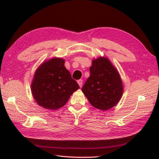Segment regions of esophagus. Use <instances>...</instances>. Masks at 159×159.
Returning <instances> with one entry per match:
<instances>
[{
  "instance_id": "1",
  "label": "esophagus",
  "mask_w": 159,
  "mask_h": 159,
  "mask_svg": "<svg viewBox=\"0 0 159 159\" xmlns=\"http://www.w3.org/2000/svg\"><path fill=\"white\" fill-rule=\"evenodd\" d=\"M78 84L80 85V87L81 88V87H82V85H83V80H78Z\"/></svg>"
}]
</instances>
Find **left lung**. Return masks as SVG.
Returning <instances> with one entry per match:
<instances>
[{
    "label": "left lung",
    "mask_w": 159,
    "mask_h": 159,
    "mask_svg": "<svg viewBox=\"0 0 159 159\" xmlns=\"http://www.w3.org/2000/svg\"><path fill=\"white\" fill-rule=\"evenodd\" d=\"M90 76L85 81L83 93L95 108L107 111L116 105L121 99L123 86L116 68L105 57L92 61Z\"/></svg>",
    "instance_id": "8db88e82"
}]
</instances>
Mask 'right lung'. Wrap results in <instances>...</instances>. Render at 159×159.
<instances>
[{"label":"right lung","mask_w":159,"mask_h":159,"mask_svg":"<svg viewBox=\"0 0 159 159\" xmlns=\"http://www.w3.org/2000/svg\"><path fill=\"white\" fill-rule=\"evenodd\" d=\"M64 63L63 58L53 57L43 62L34 75L31 84L33 98L46 109L56 110L64 106L71 94L80 88Z\"/></svg>","instance_id":"add662e5"}]
</instances>
